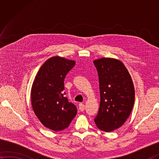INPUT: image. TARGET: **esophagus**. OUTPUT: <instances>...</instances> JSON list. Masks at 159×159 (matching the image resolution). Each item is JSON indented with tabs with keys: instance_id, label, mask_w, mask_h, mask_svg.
Instances as JSON below:
<instances>
[{
	"instance_id": "34e87169",
	"label": "esophagus",
	"mask_w": 159,
	"mask_h": 159,
	"mask_svg": "<svg viewBox=\"0 0 159 159\" xmlns=\"http://www.w3.org/2000/svg\"><path fill=\"white\" fill-rule=\"evenodd\" d=\"M79 110L80 111H83L85 110V105H84L83 103H79Z\"/></svg>"
}]
</instances>
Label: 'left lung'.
Masks as SVG:
<instances>
[{"instance_id":"obj_1","label":"left lung","mask_w":159,"mask_h":159,"mask_svg":"<svg viewBox=\"0 0 159 159\" xmlns=\"http://www.w3.org/2000/svg\"><path fill=\"white\" fill-rule=\"evenodd\" d=\"M99 77L100 104L94 119L97 127L111 132L122 126L134 102L133 80L120 61L102 58L93 61Z\"/></svg>"}]
</instances>
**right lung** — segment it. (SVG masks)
Listing matches in <instances>:
<instances>
[{
    "label": "right lung",
    "instance_id": "obj_1",
    "mask_svg": "<svg viewBox=\"0 0 159 159\" xmlns=\"http://www.w3.org/2000/svg\"><path fill=\"white\" fill-rule=\"evenodd\" d=\"M76 62L52 57L40 67L33 83L31 98L33 111L45 127L64 130L76 116V106L70 102L64 90V79Z\"/></svg>",
    "mask_w": 159,
    "mask_h": 159
}]
</instances>
